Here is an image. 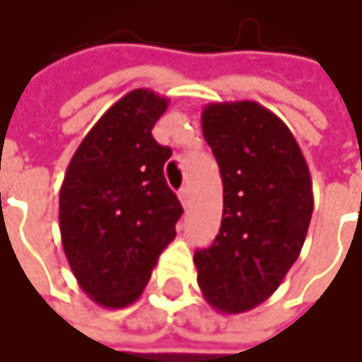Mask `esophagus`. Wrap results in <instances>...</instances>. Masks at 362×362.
Here are the masks:
<instances>
[{
  "label": "esophagus",
  "mask_w": 362,
  "mask_h": 362,
  "mask_svg": "<svg viewBox=\"0 0 362 362\" xmlns=\"http://www.w3.org/2000/svg\"><path fill=\"white\" fill-rule=\"evenodd\" d=\"M178 197H180L182 205H184V207H188V203H190V192H188V188H186V186L178 190Z\"/></svg>",
  "instance_id": "1"
}]
</instances>
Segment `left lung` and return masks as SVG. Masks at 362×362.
<instances>
[{
    "mask_svg": "<svg viewBox=\"0 0 362 362\" xmlns=\"http://www.w3.org/2000/svg\"><path fill=\"white\" fill-rule=\"evenodd\" d=\"M201 127L224 184L216 241L194 253L197 283L224 315L268 300L298 259L313 218V180L289 127L253 100L211 103Z\"/></svg>",
    "mask_w": 362,
    "mask_h": 362,
    "instance_id": "left-lung-1",
    "label": "left lung"
}]
</instances>
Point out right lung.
<instances>
[{"instance_id": "1", "label": "right lung", "mask_w": 362, "mask_h": 362, "mask_svg": "<svg viewBox=\"0 0 362 362\" xmlns=\"http://www.w3.org/2000/svg\"><path fill=\"white\" fill-rule=\"evenodd\" d=\"M170 105L151 90L117 100L77 146L60 186L62 250L105 308L136 302L176 237L182 205L163 176L172 157L151 129Z\"/></svg>"}]
</instances>
